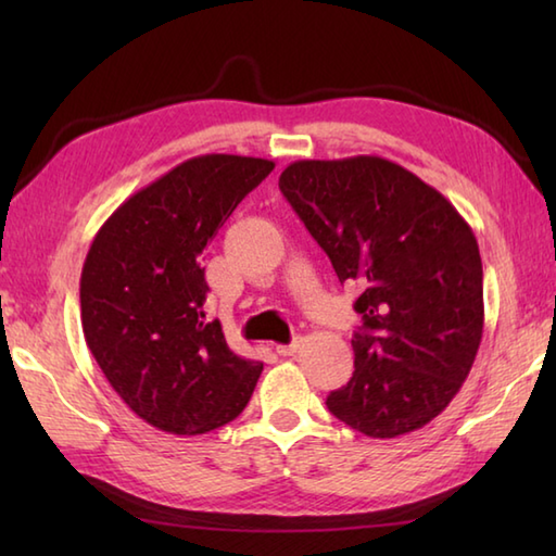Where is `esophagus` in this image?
Returning <instances> with one entry per match:
<instances>
[{
	"label": "esophagus",
	"instance_id": "obj_1",
	"mask_svg": "<svg viewBox=\"0 0 556 556\" xmlns=\"http://www.w3.org/2000/svg\"><path fill=\"white\" fill-rule=\"evenodd\" d=\"M301 344H303V339L301 337H296L291 341V344H287V346H277V353L279 356H293V353H296L299 349H301Z\"/></svg>",
	"mask_w": 556,
	"mask_h": 556
}]
</instances>
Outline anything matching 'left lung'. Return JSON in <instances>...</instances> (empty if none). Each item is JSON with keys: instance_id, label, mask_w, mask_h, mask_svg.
<instances>
[{"instance_id": "left-lung-1", "label": "left lung", "mask_w": 556, "mask_h": 556, "mask_svg": "<svg viewBox=\"0 0 556 556\" xmlns=\"http://www.w3.org/2000/svg\"><path fill=\"white\" fill-rule=\"evenodd\" d=\"M279 191L356 285L351 380L327 396L341 422L377 440L428 425L473 368L482 339V263L468 222L396 162L301 160Z\"/></svg>"}]
</instances>
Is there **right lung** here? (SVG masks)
<instances>
[{"mask_svg":"<svg viewBox=\"0 0 556 556\" xmlns=\"http://www.w3.org/2000/svg\"><path fill=\"white\" fill-rule=\"evenodd\" d=\"M271 169L241 155L186 160L116 207L90 243L80 275L86 344L152 428L205 434L251 401L263 363L236 356L219 320H205L200 255Z\"/></svg>","mask_w":556,"mask_h":556,"instance_id":"add662e5","label":"right lung"}]
</instances>
